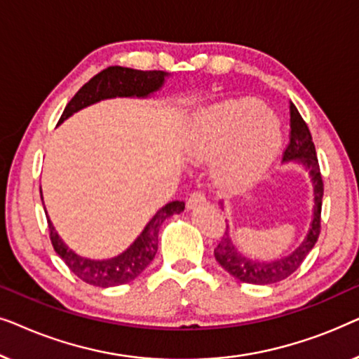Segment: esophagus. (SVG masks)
Wrapping results in <instances>:
<instances>
[{"label":"esophagus","instance_id":"obj_1","mask_svg":"<svg viewBox=\"0 0 359 359\" xmlns=\"http://www.w3.org/2000/svg\"><path fill=\"white\" fill-rule=\"evenodd\" d=\"M205 204V196L204 193H201V191H196V193H193L188 198V203H186V205H188V209H196L198 205H203Z\"/></svg>","mask_w":359,"mask_h":359}]
</instances>
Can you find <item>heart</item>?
<instances>
[{"instance_id":"obj_1","label":"heart","mask_w":359,"mask_h":359,"mask_svg":"<svg viewBox=\"0 0 359 359\" xmlns=\"http://www.w3.org/2000/svg\"><path fill=\"white\" fill-rule=\"evenodd\" d=\"M283 147L281 122L252 97L219 102L198 112L186 129L183 149L194 161L217 157L214 178L229 189L253 183Z\"/></svg>"}]
</instances>
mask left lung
Wrapping results in <instances>:
<instances>
[{
  "label": "left lung",
  "instance_id": "left-lung-1",
  "mask_svg": "<svg viewBox=\"0 0 359 359\" xmlns=\"http://www.w3.org/2000/svg\"><path fill=\"white\" fill-rule=\"evenodd\" d=\"M291 135H289V145L284 151V161H296L309 171L313 188V210L312 222L304 242L286 257L276 259H253L245 257L240 250L235 247L232 237L229 233V225L224 237L220 238L217 247L214 248V257L217 263L229 274L237 278L238 281L248 284H273L283 281L301 266V263L311 253L316 245L318 235H320V212H322V198H323V183L318 160L316 154V145L312 142L311 130L302 116L299 114L297 107L291 102Z\"/></svg>",
  "mask_w": 359,
  "mask_h": 359
}]
</instances>
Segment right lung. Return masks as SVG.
Listing matches in <instances>:
<instances>
[{"label":"right lung","instance_id":"obj_1","mask_svg":"<svg viewBox=\"0 0 359 359\" xmlns=\"http://www.w3.org/2000/svg\"><path fill=\"white\" fill-rule=\"evenodd\" d=\"M168 76L170 73L160 70L142 72L124 67L106 68V70L97 73L96 76H93L72 97L58 124H62L63 121H67L75 112L102 100H112V97H149L165 85V80ZM183 210V201H171V203L163 205L160 210H156V214L150 219V222L145 225L142 233L134 240V243L126 252L107 259L85 258L73 252L72 248H68L67 243L60 238V235L57 233L55 227H53L50 219H48V214L46 215L53 250L65 262L67 266L70 268V271L76 274L81 281L93 284V286L112 287L134 281L149 266L151 259L155 258L156 250H158V232L161 224L170 215L180 214Z\"/></svg>","mask_w":359,"mask_h":359}]
</instances>
